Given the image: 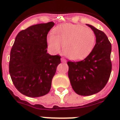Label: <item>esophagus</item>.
<instances>
[{
  "label": "esophagus",
  "instance_id": "esophagus-1",
  "mask_svg": "<svg viewBox=\"0 0 120 120\" xmlns=\"http://www.w3.org/2000/svg\"><path fill=\"white\" fill-rule=\"evenodd\" d=\"M61 62H63V63H67V60H66L65 59L63 58V57H62V58L61 59Z\"/></svg>",
  "mask_w": 120,
  "mask_h": 120
}]
</instances>
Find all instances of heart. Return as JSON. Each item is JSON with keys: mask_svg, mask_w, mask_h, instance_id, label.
Here are the masks:
<instances>
[{"mask_svg": "<svg viewBox=\"0 0 120 120\" xmlns=\"http://www.w3.org/2000/svg\"><path fill=\"white\" fill-rule=\"evenodd\" d=\"M48 48L58 53L63 45L64 56L72 60H81L89 56L96 43V35L91 29L79 24H66L57 26L54 35L47 37Z\"/></svg>", "mask_w": 120, "mask_h": 120, "instance_id": "obj_1", "label": "heart"}]
</instances>
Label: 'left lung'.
<instances>
[{"label": "left lung", "instance_id": "8db88e82", "mask_svg": "<svg viewBox=\"0 0 120 120\" xmlns=\"http://www.w3.org/2000/svg\"><path fill=\"white\" fill-rule=\"evenodd\" d=\"M96 35V45L91 53L81 61H68V78L73 90L81 96H90L101 91L110 78L111 44L104 32L86 24Z\"/></svg>", "mask_w": 120, "mask_h": 120}]
</instances>
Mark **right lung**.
<instances>
[{"instance_id":"add662e5","label":"right lung","mask_w":120,"mask_h":120,"mask_svg":"<svg viewBox=\"0 0 120 120\" xmlns=\"http://www.w3.org/2000/svg\"><path fill=\"white\" fill-rule=\"evenodd\" d=\"M55 23L35 24L16 36L10 52L9 72L13 83L21 94L37 98L50 92L59 56L47 53V35Z\"/></svg>"}]
</instances>
